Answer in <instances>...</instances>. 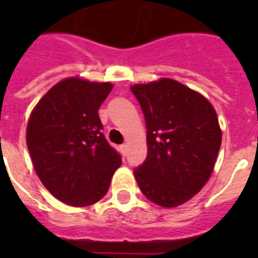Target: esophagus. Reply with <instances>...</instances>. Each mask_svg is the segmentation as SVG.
Here are the masks:
<instances>
[{
    "mask_svg": "<svg viewBox=\"0 0 258 258\" xmlns=\"http://www.w3.org/2000/svg\"><path fill=\"white\" fill-rule=\"evenodd\" d=\"M120 150H121V154H123V155H125V153H127V145H121L120 146Z\"/></svg>",
    "mask_w": 258,
    "mask_h": 258,
    "instance_id": "esophagus-1",
    "label": "esophagus"
}]
</instances>
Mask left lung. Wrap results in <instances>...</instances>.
Segmentation results:
<instances>
[{"instance_id":"left-lung-1","label":"left lung","mask_w":258,"mask_h":258,"mask_svg":"<svg viewBox=\"0 0 258 258\" xmlns=\"http://www.w3.org/2000/svg\"><path fill=\"white\" fill-rule=\"evenodd\" d=\"M131 91L147 128V158L134 175L151 202L179 206L204 187L214 169L222 141L216 109L171 79L137 84Z\"/></svg>"}]
</instances>
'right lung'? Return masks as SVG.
Returning <instances> with one entry per match:
<instances>
[{
	"mask_svg": "<svg viewBox=\"0 0 258 258\" xmlns=\"http://www.w3.org/2000/svg\"><path fill=\"white\" fill-rule=\"evenodd\" d=\"M111 83L70 78L48 91L30 113L26 145L48 191L71 206H89L107 194L120 154L101 133L99 107Z\"/></svg>",
	"mask_w": 258,
	"mask_h": 258,
	"instance_id": "right-lung-1",
	"label": "right lung"
}]
</instances>
